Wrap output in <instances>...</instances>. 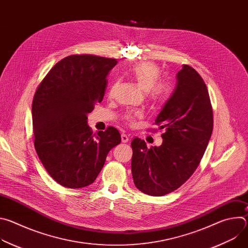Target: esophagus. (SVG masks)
Wrapping results in <instances>:
<instances>
[{
    "mask_svg": "<svg viewBox=\"0 0 248 248\" xmlns=\"http://www.w3.org/2000/svg\"><path fill=\"white\" fill-rule=\"evenodd\" d=\"M121 137H122V142H123V143H126L127 141H128V139H129V137H128L126 134H124V133H123V134L121 135Z\"/></svg>",
    "mask_w": 248,
    "mask_h": 248,
    "instance_id": "esophagus-1",
    "label": "esophagus"
}]
</instances>
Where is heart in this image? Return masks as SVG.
Listing matches in <instances>:
<instances>
[{
  "label": "heart",
  "mask_w": 248,
  "mask_h": 248,
  "mask_svg": "<svg viewBox=\"0 0 248 248\" xmlns=\"http://www.w3.org/2000/svg\"><path fill=\"white\" fill-rule=\"evenodd\" d=\"M160 67L152 62H142L133 64L128 69V76L136 85L144 92L153 103L162 102L167 95V87L160 78ZM115 88V85L113 86ZM141 116L140 113L127 114L124 119L129 124H133L135 120Z\"/></svg>",
  "instance_id": "heart-1"
}]
</instances>
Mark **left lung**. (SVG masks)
Here are the masks:
<instances>
[{"label": "left lung", "instance_id": "1", "mask_svg": "<svg viewBox=\"0 0 248 248\" xmlns=\"http://www.w3.org/2000/svg\"><path fill=\"white\" fill-rule=\"evenodd\" d=\"M213 110L207 86L194 68L184 64L176 85L155 124L161 146L147 148L134 137L131 172L135 186L145 194L162 196L182 186L198 167L213 131Z\"/></svg>", "mask_w": 248, "mask_h": 248}]
</instances>
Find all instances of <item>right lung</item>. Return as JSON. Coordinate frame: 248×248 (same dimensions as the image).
I'll list each match as a JSON object with an SVG mask.
<instances>
[{
    "instance_id": "add662e5",
    "label": "right lung",
    "mask_w": 248,
    "mask_h": 248,
    "mask_svg": "<svg viewBox=\"0 0 248 248\" xmlns=\"http://www.w3.org/2000/svg\"><path fill=\"white\" fill-rule=\"evenodd\" d=\"M117 60L72 55L58 62L41 81L32 102L34 147L52 178L67 188L91 185L109 151L121 143L113 126L93 131L87 115L103 100Z\"/></svg>"
}]
</instances>
